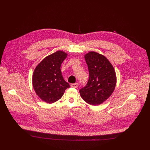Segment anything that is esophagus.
Masks as SVG:
<instances>
[{"mask_svg":"<svg viewBox=\"0 0 150 150\" xmlns=\"http://www.w3.org/2000/svg\"><path fill=\"white\" fill-rule=\"evenodd\" d=\"M78 83H74V84H71V86L73 87V88H78Z\"/></svg>","mask_w":150,"mask_h":150,"instance_id":"1","label":"esophagus"}]
</instances>
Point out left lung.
Wrapping results in <instances>:
<instances>
[{
    "instance_id": "obj_1",
    "label": "left lung",
    "mask_w": 150,
    "mask_h": 150,
    "mask_svg": "<svg viewBox=\"0 0 150 150\" xmlns=\"http://www.w3.org/2000/svg\"><path fill=\"white\" fill-rule=\"evenodd\" d=\"M88 65L89 78L80 91L82 98L88 104L98 105L112 94L116 84V76L113 66L106 57L96 52L84 56Z\"/></svg>"
}]
</instances>
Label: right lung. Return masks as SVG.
<instances>
[{
    "mask_svg": "<svg viewBox=\"0 0 150 150\" xmlns=\"http://www.w3.org/2000/svg\"><path fill=\"white\" fill-rule=\"evenodd\" d=\"M67 54L58 50L45 57L36 67L33 86L36 94L47 103L59 100L70 85L62 75L61 66Z\"/></svg>",
    "mask_w": 150,
    "mask_h": 150,
    "instance_id": "right-lung-1",
    "label": "right lung"
}]
</instances>
